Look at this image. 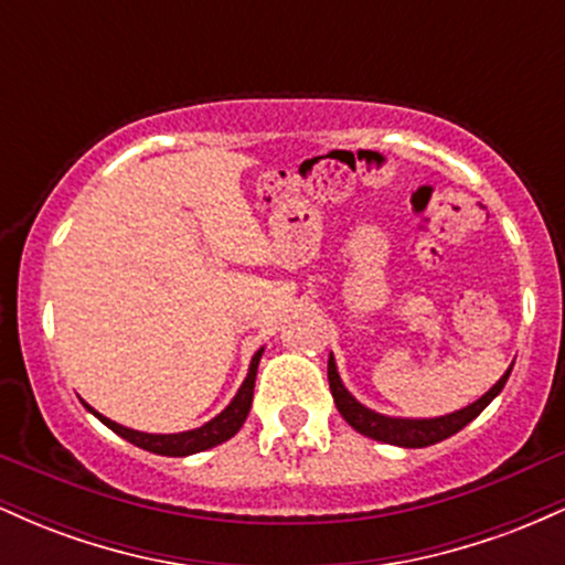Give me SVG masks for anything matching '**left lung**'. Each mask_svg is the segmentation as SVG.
<instances>
[{
    "mask_svg": "<svg viewBox=\"0 0 565 565\" xmlns=\"http://www.w3.org/2000/svg\"><path fill=\"white\" fill-rule=\"evenodd\" d=\"M510 372L512 366L497 380V385L491 387V391H486L481 395V398L472 401L470 406L457 408V412L444 414V417H387V414H380L374 412V408L361 404V401L342 385L334 355H329V387H332V398L337 404V412L342 414V419H345L353 430H359L361 436L382 440V444L401 446V449H425V446L438 444V440L451 438L454 433L462 430L465 425H470L472 419L502 393Z\"/></svg>",
    "mask_w": 565,
    "mask_h": 565,
    "instance_id": "left-lung-1",
    "label": "left lung"
}]
</instances>
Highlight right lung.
<instances>
[{
    "mask_svg": "<svg viewBox=\"0 0 565 565\" xmlns=\"http://www.w3.org/2000/svg\"><path fill=\"white\" fill-rule=\"evenodd\" d=\"M263 350L265 348H260L255 355H252V364H249V372H246V380L242 382V387H238V393L233 395L231 404L225 406L217 417H212L210 423H204L201 427H193V430L140 433V430H132V427H125V425L114 423V419L103 417V414L95 412L89 404H84V408H87L89 414H95L103 425L111 427L116 436H121L125 440H129V444L140 446V449H146L151 454H161V457H188V454L206 451V449H212V446L225 444V440L233 438L238 430H242L246 414H249V408H252L255 377H257V366H260V359H263Z\"/></svg>",
    "mask_w": 565,
    "mask_h": 565,
    "instance_id": "obj_1",
    "label": "right lung"
}]
</instances>
